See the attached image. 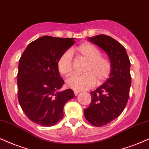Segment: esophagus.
I'll return each instance as SVG.
<instances>
[{
	"mask_svg": "<svg viewBox=\"0 0 149 149\" xmlns=\"http://www.w3.org/2000/svg\"><path fill=\"white\" fill-rule=\"evenodd\" d=\"M74 95L75 96H77L79 93V91H74Z\"/></svg>",
	"mask_w": 149,
	"mask_h": 149,
	"instance_id": "1",
	"label": "esophagus"
}]
</instances>
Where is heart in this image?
I'll use <instances>...</instances> for the list:
<instances>
[{
    "instance_id": "obj_1",
    "label": "heart",
    "mask_w": 149,
    "mask_h": 149,
    "mask_svg": "<svg viewBox=\"0 0 149 149\" xmlns=\"http://www.w3.org/2000/svg\"><path fill=\"white\" fill-rule=\"evenodd\" d=\"M79 57L86 61L83 72L84 74H73L66 79L68 88L76 91L91 88L95 83L102 84L109 77L111 63L107 58L102 56L100 50L91 43H85L74 49ZM58 70L61 74L68 76L72 70L71 54L68 51L61 55L57 61Z\"/></svg>"
}]
</instances>
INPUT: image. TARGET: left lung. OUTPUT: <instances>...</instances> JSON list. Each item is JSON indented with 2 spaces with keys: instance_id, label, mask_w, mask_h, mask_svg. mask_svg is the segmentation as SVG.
Wrapping results in <instances>:
<instances>
[{
  "instance_id": "obj_1",
  "label": "left lung",
  "mask_w": 149,
  "mask_h": 149,
  "mask_svg": "<svg viewBox=\"0 0 149 149\" xmlns=\"http://www.w3.org/2000/svg\"><path fill=\"white\" fill-rule=\"evenodd\" d=\"M88 41L108 54L112 67L108 79L91 92V104L84 110L88 122L99 127L118 117L126 107L131 85V62L124 47L111 36L99 34L88 38Z\"/></svg>"
}]
</instances>
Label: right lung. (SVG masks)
Here are the masks:
<instances>
[{"label": "right lung", "mask_w": 149, "mask_h": 149, "mask_svg": "<svg viewBox=\"0 0 149 149\" xmlns=\"http://www.w3.org/2000/svg\"><path fill=\"white\" fill-rule=\"evenodd\" d=\"M75 38L43 36L25 49L18 63V99L27 117L43 126H52L63 117V107L74 97L72 89L59 91L64 81L57 61L74 45Z\"/></svg>", "instance_id": "obj_1"}]
</instances>
